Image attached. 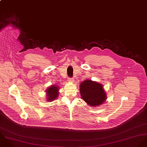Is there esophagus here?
<instances>
[{"mask_svg": "<svg viewBox=\"0 0 147 147\" xmlns=\"http://www.w3.org/2000/svg\"><path fill=\"white\" fill-rule=\"evenodd\" d=\"M73 81H74V80H73V78H68V81H69V82H74Z\"/></svg>", "mask_w": 147, "mask_h": 147, "instance_id": "obj_1", "label": "esophagus"}]
</instances>
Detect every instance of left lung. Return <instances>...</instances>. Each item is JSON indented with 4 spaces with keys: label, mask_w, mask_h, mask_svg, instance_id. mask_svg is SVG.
<instances>
[{
    "label": "left lung",
    "mask_w": 147,
    "mask_h": 147,
    "mask_svg": "<svg viewBox=\"0 0 147 147\" xmlns=\"http://www.w3.org/2000/svg\"><path fill=\"white\" fill-rule=\"evenodd\" d=\"M81 97L91 106L102 105L106 100L107 95L102 84L86 80L80 84Z\"/></svg>",
    "instance_id": "obj_1"
}]
</instances>
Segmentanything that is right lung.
<instances>
[{"label":"right lung","mask_w":147,"mask_h":147,"mask_svg":"<svg viewBox=\"0 0 147 147\" xmlns=\"http://www.w3.org/2000/svg\"><path fill=\"white\" fill-rule=\"evenodd\" d=\"M59 88L56 85H52L47 89V99L48 102H52L55 100L59 96Z\"/></svg>","instance_id":"add662e5"}]
</instances>
